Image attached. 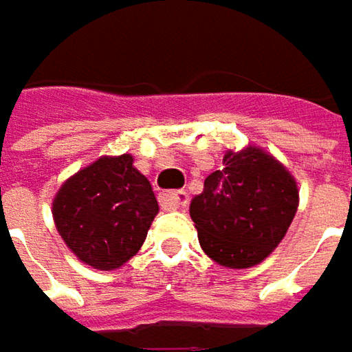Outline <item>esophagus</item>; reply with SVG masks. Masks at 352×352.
Here are the masks:
<instances>
[{
  "label": "esophagus",
  "mask_w": 352,
  "mask_h": 352,
  "mask_svg": "<svg viewBox=\"0 0 352 352\" xmlns=\"http://www.w3.org/2000/svg\"><path fill=\"white\" fill-rule=\"evenodd\" d=\"M162 202H164V206H168V208H182V206L188 204V195H186L184 190L168 192V195H164Z\"/></svg>",
  "instance_id": "1"
}]
</instances>
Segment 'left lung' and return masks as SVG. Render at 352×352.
<instances>
[{
  "label": "left lung",
  "mask_w": 352,
  "mask_h": 352,
  "mask_svg": "<svg viewBox=\"0 0 352 352\" xmlns=\"http://www.w3.org/2000/svg\"><path fill=\"white\" fill-rule=\"evenodd\" d=\"M296 210L294 176L255 146L227 152L223 170L208 174L190 202L202 251L231 270L261 263L286 237Z\"/></svg>",
  "instance_id": "left-lung-1"
}]
</instances>
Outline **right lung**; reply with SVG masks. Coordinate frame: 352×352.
I'll use <instances>...</instances> for the list:
<instances>
[{
    "instance_id": "obj_1",
    "label": "right lung",
    "mask_w": 352,
    "mask_h": 352,
    "mask_svg": "<svg viewBox=\"0 0 352 352\" xmlns=\"http://www.w3.org/2000/svg\"><path fill=\"white\" fill-rule=\"evenodd\" d=\"M157 210L152 184L129 154L103 155L78 170L52 202L68 249L103 272L121 267L140 251Z\"/></svg>"
}]
</instances>
